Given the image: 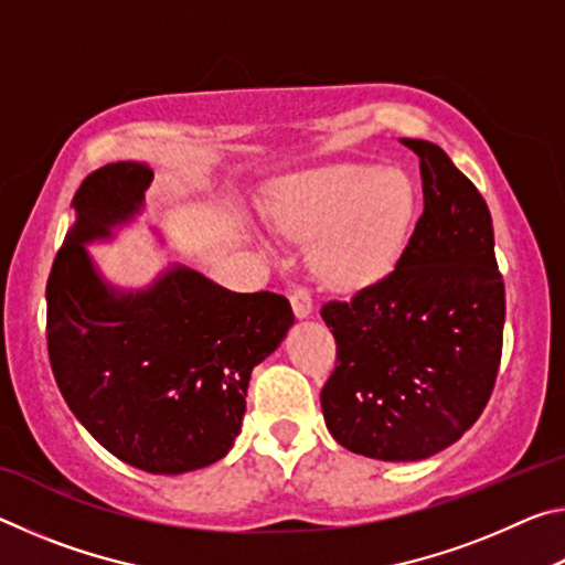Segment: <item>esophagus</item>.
<instances>
[{
	"label": "esophagus",
	"mask_w": 565,
	"mask_h": 565,
	"mask_svg": "<svg viewBox=\"0 0 565 565\" xmlns=\"http://www.w3.org/2000/svg\"><path fill=\"white\" fill-rule=\"evenodd\" d=\"M291 306H294V313H296V317H299V319L311 317V311H313L311 291L306 289V286H296V289L291 291Z\"/></svg>",
	"instance_id": "1"
}]
</instances>
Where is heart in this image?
<instances>
[{"label": "heart", "mask_w": 565, "mask_h": 565, "mask_svg": "<svg viewBox=\"0 0 565 565\" xmlns=\"http://www.w3.org/2000/svg\"><path fill=\"white\" fill-rule=\"evenodd\" d=\"M416 189L404 171L339 164L296 177L271 204L274 226L313 244V269L333 289L356 291L394 269L414 232ZM264 252L276 248L256 234Z\"/></svg>", "instance_id": "b5f03b06"}]
</instances>
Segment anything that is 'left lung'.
Masks as SVG:
<instances>
[{
  "instance_id": "8db88e82",
  "label": "left lung",
  "mask_w": 565,
  "mask_h": 565,
  "mask_svg": "<svg viewBox=\"0 0 565 565\" xmlns=\"http://www.w3.org/2000/svg\"><path fill=\"white\" fill-rule=\"evenodd\" d=\"M401 141L424 181L414 234L394 271L321 309L337 339L323 420L343 448L379 461H420L476 424L499 374L505 319L483 196L441 147Z\"/></svg>"
}]
</instances>
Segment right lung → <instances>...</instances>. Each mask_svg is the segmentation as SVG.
Returning a JSON list of instances; mask_svg holds the SVG:
<instances>
[{"mask_svg": "<svg viewBox=\"0 0 565 565\" xmlns=\"http://www.w3.org/2000/svg\"><path fill=\"white\" fill-rule=\"evenodd\" d=\"M154 171L119 161L74 194L46 281V347L66 406L119 461L149 473L216 463L242 431L246 388L294 327L279 294H236L184 264L147 289L104 279L87 246L145 209Z\"/></svg>", "mask_w": 565, "mask_h": 565, "instance_id": "right-lung-1", "label": "right lung"}]
</instances>
